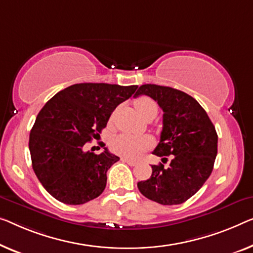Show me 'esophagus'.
<instances>
[{"label":"esophagus","instance_id":"esophagus-1","mask_svg":"<svg viewBox=\"0 0 253 253\" xmlns=\"http://www.w3.org/2000/svg\"><path fill=\"white\" fill-rule=\"evenodd\" d=\"M122 160L124 161V163H126V164H128V165H129V166H133V167H134V166H136V165H137L136 161H134V160H130V159H128V158H123Z\"/></svg>","mask_w":253,"mask_h":253}]
</instances>
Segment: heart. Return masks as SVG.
<instances>
[{
	"mask_svg": "<svg viewBox=\"0 0 253 253\" xmlns=\"http://www.w3.org/2000/svg\"><path fill=\"white\" fill-rule=\"evenodd\" d=\"M135 108L143 118L157 116L158 105L149 96H141L135 101ZM150 145V139L143 136L122 134L111 139L110 148L115 153L127 158H136Z\"/></svg>",
	"mask_w": 253,
	"mask_h": 253,
	"instance_id": "b5f03b06",
	"label": "heart"
}]
</instances>
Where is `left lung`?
<instances>
[{
    "mask_svg": "<svg viewBox=\"0 0 253 253\" xmlns=\"http://www.w3.org/2000/svg\"><path fill=\"white\" fill-rule=\"evenodd\" d=\"M163 109V131L153 154L171 156L168 168L152 166L149 179L137 183L145 198L164 206L180 205L197 193L213 169L218 136L201 105L182 90L154 84L139 86ZM167 159V158H164Z\"/></svg>",
    "mask_w": 253,
    "mask_h": 253,
    "instance_id": "1",
    "label": "left lung"
}]
</instances>
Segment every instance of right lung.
Returning <instances> with one entry per match:
<instances>
[{
	"mask_svg": "<svg viewBox=\"0 0 253 253\" xmlns=\"http://www.w3.org/2000/svg\"><path fill=\"white\" fill-rule=\"evenodd\" d=\"M137 85L82 83L60 90L36 117L29 151L37 178L52 197L83 205L102 194L107 171L119 160L107 148L100 154L84 145L100 136L112 111L133 95Z\"/></svg>",
	"mask_w": 253,
	"mask_h": 253,
	"instance_id": "right-lung-1",
	"label": "right lung"
}]
</instances>
